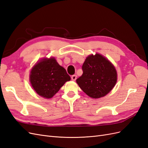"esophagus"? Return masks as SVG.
Listing matches in <instances>:
<instances>
[{
	"instance_id": "obj_1",
	"label": "esophagus",
	"mask_w": 148,
	"mask_h": 148,
	"mask_svg": "<svg viewBox=\"0 0 148 148\" xmlns=\"http://www.w3.org/2000/svg\"><path fill=\"white\" fill-rule=\"evenodd\" d=\"M71 79L73 80V81H75V80L77 79V76L76 75H73L71 76Z\"/></svg>"
}]
</instances>
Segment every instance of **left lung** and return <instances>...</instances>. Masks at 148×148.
<instances>
[{"mask_svg": "<svg viewBox=\"0 0 148 148\" xmlns=\"http://www.w3.org/2000/svg\"><path fill=\"white\" fill-rule=\"evenodd\" d=\"M83 75L77 83L88 96L99 98L106 96L117 82V75L114 66L102 56H89L82 66Z\"/></svg>", "mask_w": 148, "mask_h": 148, "instance_id": "left-lung-1", "label": "left lung"}]
</instances>
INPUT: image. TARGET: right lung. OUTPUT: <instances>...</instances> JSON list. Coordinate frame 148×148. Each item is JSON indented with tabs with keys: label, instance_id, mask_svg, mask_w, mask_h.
<instances>
[{
	"label": "right lung",
	"instance_id": "1",
	"mask_svg": "<svg viewBox=\"0 0 148 148\" xmlns=\"http://www.w3.org/2000/svg\"><path fill=\"white\" fill-rule=\"evenodd\" d=\"M30 82L39 96L51 98L70 77L54 58L44 59L36 64L30 73Z\"/></svg>",
	"mask_w": 148,
	"mask_h": 148
}]
</instances>
